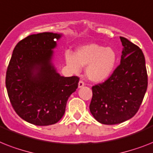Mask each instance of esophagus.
<instances>
[{
  "instance_id": "obj_1",
  "label": "esophagus",
  "mask_w": 153,
  "mask_h": 153,
  "mask_svg": "<svg viewBox=\"0 0 153 153\" xmlns=\"http://www.w3.org/2000/svg\"><path fill=\"white\" fill-rule=\"evenodd\" d=\"M85 85V83H84V82L82 80L79 81V88H81V87H82L83 85Z\"/></svg>"
}]
</instances>
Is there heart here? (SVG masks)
I'll use <instances>...</instances> for the list:
<instances>
[{
	"label": "heart",
	"mask_w": 153,
	"mask_h": 153,
	"mask_svg": "<svg viewBox=\"0 0 153 153\" xmlns=\"http://www.w3.org/2000/svg\"><path fill=\"white\" fill-rule=\"evenodd\" d=\"M66 63L74 73L80 71L81 67H86V76L94 82H101L112 73L116 64V53L111 48L97 44H88L78 48L75 55L68 51Z\"/></svg>",
	"instance_id": "heart-1"
}]
</instances>
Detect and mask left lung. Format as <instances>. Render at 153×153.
I'll list each match as a JSON object with an SVG mask.
<instances>
[{"label": "left lung", "mask_w": 153, "mask_h": 153, "mask_svg": "<svg viewBox=\"0 0 153 153\" xmlns=\"http://www.w3.org/2000/svg\"><path fill=\"white\" fill-rule=\"evenodd\" d=\"M123 50L120 64L104 82L92 87L89 110L99 123L114 125L130 120L137 112L148 86L142 51L120 37Z\"/></svg>", "instance_id": "obj_1"}]
</instances>
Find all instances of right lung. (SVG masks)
Instances as JSON below:
<instances>
[{
	"instance_id": "obj_1",
	"label": "right lung",
	"mask_w": 153,
	"mask_h": 153,
	"mask_svg": "<svg viewBox=\"0 0 153 153\" xmlns=\"http://www.w3.org/2000/svg\"><path fill=\"white\" fill-rule=\"evenodd\" d=\"M59 38L50 32L27 36L16 45L7 68L5 84L12 108L36 126L56 123L79 86V77L60 76L51 63Z\"/></svg>"
}]
</instances>
